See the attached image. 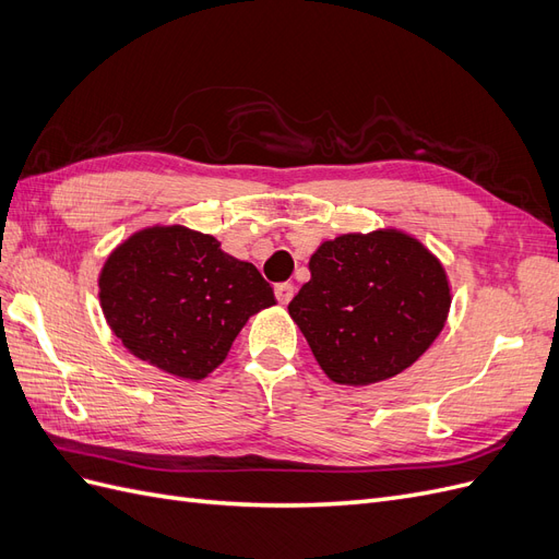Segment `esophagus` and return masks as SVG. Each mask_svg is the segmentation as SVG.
<instances>
[{
	"instance_id": "34e87169",
	"label": "esophagus",
	"mask_w": 559,
	"mask_h": 559,
	"mask_svg": "<svg viewBox=\"0 0 559 559\" xmlns=\"http://www.w3.org/2000/svg\"><path fill=\"white\" fill-rule=\"evenodd\" d=\"M294 292H296L294 284H289V282H282V284L275 286V296H277L282 306H289V300L294 298Z\"/></svg>"
}]
</instances>
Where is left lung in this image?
<instances>
[{"mask_svg": "<svg viewBox=\"0 0 559 559\" xmlns=\"http://www.w3.org/2000/svg\"><path fill=\"white\" fill-rule=\"evenodd\" d=\"M310 275L289 314L335 384L368 386L403 373L448 321L445 267L405 230L345 233L321 242Z\"/></svg>", "mask_w": 559, "mask_h": 559, "instance_id": "8db88e82", "label": "left lung"}]
</instances>
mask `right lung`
Listing matches in <instances>:
<instances>
[{
	"instance_id": "1",
	"label": "right lung",
	"mask_w": 559,
	"mask_h": 559,
	"mask_svg": "<svg viewBox=\"0 0 559 559\" xmlns=\"http://www.w3.org/2000/svg\"><path fill=\"white\" fill-rule=\"evenodd\" d=\"M97 289L132 357L181 380L207 378L249 317L275 306L257 267L226 253L214 235L179 224L134 230L107 257Z\"/></svg>"
}]
</instances>
